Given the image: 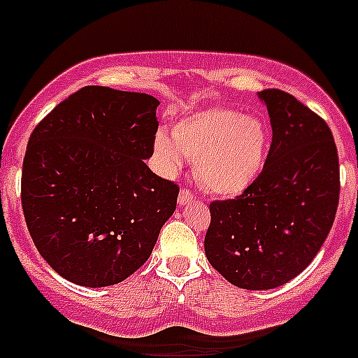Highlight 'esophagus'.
Returning a JSON list of instances; mask_svg holds the SVG:
<instances>
[{
	"label": "esophagus",
	"mask_w": 358,
	"mask_h": 358,
	"mask_svg": "<svg viewBox=\"0 0 358 358\" xmlns=\"http://www.w3.org/2000/svg\"><path fill=\"white\" fill-rule=\"evenodd\" d=\"M177 201H179V204H188V202H194L195 201V194L192 192V189L188 188H182L181 192H179V197H177Z\"/></svg>",
	"instance_id": "34e87169"
}]
</instances>
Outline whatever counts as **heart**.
<instances>
[{
	"label": "heart",
	"mask_w": 358,
	"mask_h": 358,
	"mask_svg": "<svg viewBox=\"0 0 358 358\" xmlns=\"http://www.w3.org/2000/svg\"><path fill=\"white\" fill-rule=\"evenodd\" d=\"M173 141L164 134L154 140L159 163L170 172L181 169V152L195 161V177L208 192L238 195L264 169L268 150L265 123L255 116L213 107L186 116L173 125Z\"/></svg>",
	"instance_id": "1"
}]
</instances>
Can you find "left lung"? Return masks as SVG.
I'll list each match as a JSON object with an SVG mask.
<instances>
[{
  "label": "left lung",
  "mask_w": 358,
  "mask_h": 358,
  "mask_svg": "<svg viewBox=\"0 0 358 358\" xmlns=\"http://www.w3.org/2000/svg\"><path fill=\"white\" fill-rule=\"evenodd\" d=\"M273 143L264 169L235 199L210 204L206 258L229 283L280 287L327 240L341 194L339 156L327 122L292 94L264 90Z\"/></svg>",
  "instance_id": "1"
}]
</instances>
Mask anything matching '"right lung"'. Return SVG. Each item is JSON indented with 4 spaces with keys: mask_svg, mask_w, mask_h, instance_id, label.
I'll use <instances>...</instances> for the list:
<instances>
[{
    "mask_svg": "<svg viewBox=\"0 0 358 358\" xmlns=\"http://www.w3.org/2000/svg\"><path fill=\"white\" fill-rule=\"evenodd\" d=\"M156 98L85 85L44 116L28 140L21 204L37 251L84 287L134 274L173 213L179 185L156 176Z\"/></svg>",
    "mask_w": 358,
    "mask_h": 358,
    "instance_id": "obj_1",
    "label": "right lung"
}]
</instances>
